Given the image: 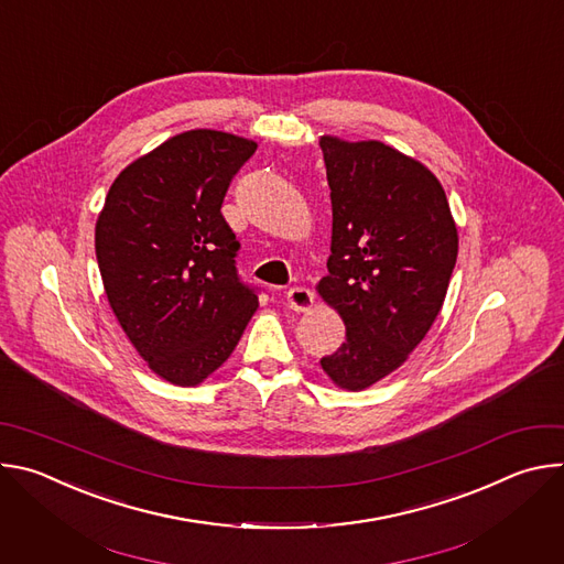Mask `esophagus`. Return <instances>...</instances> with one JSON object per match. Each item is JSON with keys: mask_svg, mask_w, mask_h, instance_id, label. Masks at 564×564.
<instances>
[{"mask_svg": "<svg viewBox=\"0 0 564 564\" xmlns=\"http://www.w3.org/2000/svg\"><path fill=\"white\" fill-rule=\"evenodd\" d=\"M285 303H288V307L290 310H296V312H305V310H310L312 307V303H314V294H312V290H307V288H290L288 292H285Z\"/></svg>", "mask_w": 564, "mask_h": 564, "instance_id": "1", "label": "esophagus"}]
</instances>
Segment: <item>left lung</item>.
<instances>
[{
    "label": "left lung",
    "mask_w": 564,
    "mask_h": 564,
    "mask_svg": "<svg viewBox=\"0 0 564 564\" xmlns=\"http://www.w3.org/2000/svg\"><path fill=\"white\" fill-rule=\"evenodd\" d=\"M333 200L328 276L316 290L346 324L321 368L364 390L409 359L437 318L457 261V227L429 167L377 142L318 140Z\"/></svg>",
    "instance_id": "8db88e82"
}]
</instances>
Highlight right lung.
Wrapping results in <instances>:
<instances>
[{
	"label": "right lung",
	"mask_w": 564,
	"mask_h": 564,
	"mask_svg": "<svg viewBox=\"0 0 564 564\" xmlns=\"http://www.w3.org/2000/svg\"><path fill=\"white\" fill-rule=\"evenodd\" d=\"M254 151L257 142L225 131L178 133L120 172L98 216L109 305L149 368L176 386L220 368L259 307L220 214Z\"/></svg>",
	"instance_id": "1"
}]
</instances>
